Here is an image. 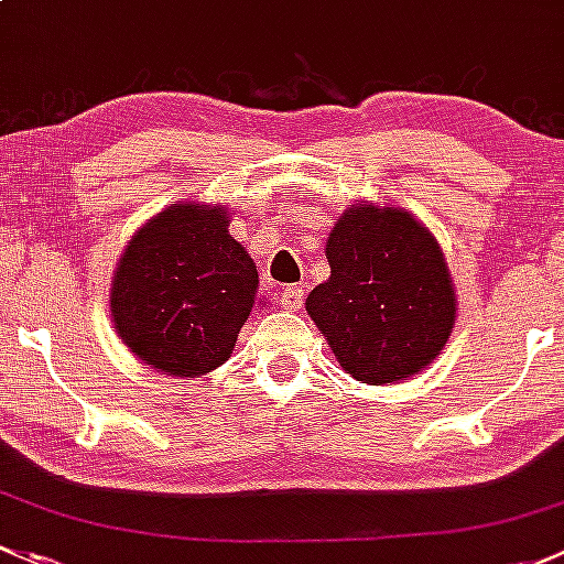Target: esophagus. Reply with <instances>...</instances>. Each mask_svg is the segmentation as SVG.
<instances>
[{
	"label": "esophagus",
	"instance_id": "obj_1",
	"mask_svg": "<svg viewBox=\"0 0 564 564\" xmlns=\"http://www.w3.org/2000/svg\"><path fill=\"white\" fill-rule=\"evenodd\" d=\"M280 304H282V310L299 312L301 304H304V290H301V284H288L280 295Z\"/></svg>",
	"mask_w": 564,
	"mask_h": 564
}]
</instances>
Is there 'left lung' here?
Returning <instances> with one entry per match:
<instances>
[{"instance_id": "left-lung-1", "label": "left lung", "mask_w": 564, "mask_h": 564, "mask_svg": "<svg viewBox=\"0 0 564 564\" xmlns=\"http://www.w3.org/2000/svg\"><path fill=\"white\" fill-rule=\"evenodd\" d=\"M330 276L306 299L339 367L369 386L426 369L456 325L437 239L408 208L352 203L325 241Z\"/></svg>"}]
</instances>
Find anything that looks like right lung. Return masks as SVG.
Returning <instances> with one entry per match:
<instances>
[{
    "instance_id": "right-lung-1",
    "label": "right lung",
    "mask_w": 564,
    "mask_h": 564,
    "mask_svg": "<svg viewBox=\"0 0 564 564\" xmlns=\"http://www.w3.org/2000/svg\"><path fill=\"white\" fill-rule=\"evenodd\" d=\"M225 206L171 203L135 230L110 282V321L132 356L171 377L223 367L258 304V265Z\"/></svg>"
}]
</instances>
